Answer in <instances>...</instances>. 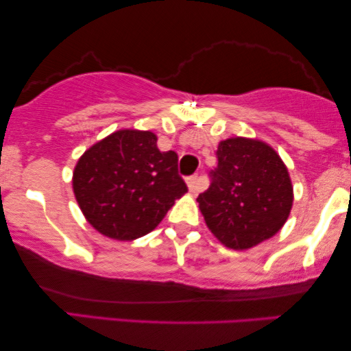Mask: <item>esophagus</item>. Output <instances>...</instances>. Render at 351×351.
<instances>
[{"mask_svg": "<svg viewBox=\"0 0 351 351\" xmlns=\"http://www.w3.org/2000/svg\"><path fill=\"white\" fill-rule=\"evenodd\" d=\"M186 185H189V189H190L191 193H196V191H199V189H201L199 176L195 174V176L186 177Z\"/></svg>", "mask_w": 351, "mask_h": 351, "instance_id": "obj_1", "label": "esophagus"}]
</instances>
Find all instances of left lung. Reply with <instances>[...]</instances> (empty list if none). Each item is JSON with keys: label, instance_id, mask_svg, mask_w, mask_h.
<instances>
[{"label": "left lung", "instance_id": "8db88e82", "mask_svg": "<svg viewBox=\"0 0 351 351\" xmlns=\"http://www.w3.org/2000/svg\"><path fill=\"white\" fill-rule=\"evenodd\" d=\"M210 185L196 201L214 237L227 247L249 249L271 238L289 217L292 184L278 153L261 141L220 142Z\"/></svg>", "mask_w": 351, "mask_h": 351}]
</instances>
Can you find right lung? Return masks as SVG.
<instances>
[{
	"label": "right lung",
	"mask_w": 351,
	"mask_h": 351,
	"mask_svg": "<svg viewBox=\"0 0 351 351\" xmlns=\"http://www.w3.org/2000/svg\"><path fill=\"white\" fill-rule=\"evenodd\" d=\"M176 152H160L150 131L123 129L89 148L73 172L84 217L105 237L131 241L150 233L186 193Z\"/></svg>",
	"instance_id": "obj_1"
}]
</instances>
